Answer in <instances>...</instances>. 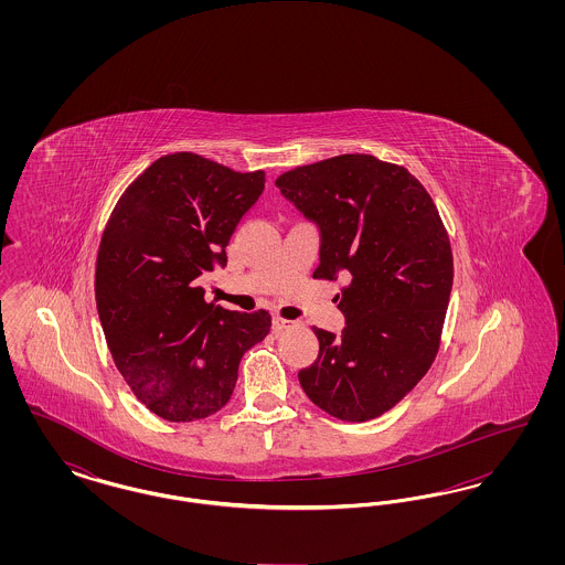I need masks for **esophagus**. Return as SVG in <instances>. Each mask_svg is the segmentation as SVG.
Instances as JSON below:
<instances>
[{
    "instance_id": "1",
    "label": "esophagus",
    "mask_w": 565,
    "mask_h": 565,
    "mask_svg": "<svg viewBox=\"0 0 565 565\" xmlns=\"http://www.w3.org/2000/svg\"><path fill=\"white\" fill-rule=\"evenodd\" d=\"M295 322H290V320H284V318H273V332L275 334H279V332H284V330H288V328H292Z\"/></svg>"
}]
</instances>
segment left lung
<instances>
[{
    "instance_id": "1",
    "label": "left lung",
    "mask_w": 565,
    "mask_h": 565,
    "mask_svg": "<svg viewBox=\"0 0 565 565\" xmlns=\"http://www.w3.org/2000/svg\"><path fill=\"white\" fill-rule=\"evenodd\" d=\"M275 186L320 228L313 277L350 279L334 296L343 332L313 328L320 353L298 381L328 415L375 419L422 381L440 345L454 286L445 224L415 175L371 154L302 164Z\"/></svg>"
}]
</instances>
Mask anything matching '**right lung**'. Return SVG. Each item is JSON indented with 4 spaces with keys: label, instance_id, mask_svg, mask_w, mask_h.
I'll list each match as a JSON object with an SVG mask.
<instances>
[{
    "label": "right lung",
    "instance_id": "obj_1",
    "mask_svg": "<svg viewBox=\"0 0 565 565\" xmlns=\"http://www.w3.org/2000/svg\"><path fill=\"white\" fill-rule=\"evenodd\" d=\"M263 190L265 171L175 152L152 162L109 215L95 269L99 320L116 369L167 422L220 411L243 353L269 334V311H228L203 290Z\"/></svg>",
    "mask_w": 565,
    "mask_h": 565
}]
</instances>
